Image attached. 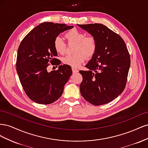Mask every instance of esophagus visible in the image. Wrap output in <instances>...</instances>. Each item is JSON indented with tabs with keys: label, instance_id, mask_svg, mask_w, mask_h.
Listing matches in <instances>:
<instances>
[{
	"label": "esophagus",
	"instance_id": "esophagus-1",
	"mask_svg": "<svg viewBox=\"0 0 148 148\" xmlns=\"http://www.w3.org/2000/svg\"><path fill=\"white\" fill-rule=\"evenodd\" d=\"M72 72H73V73H77L78 72V70L74 69V68H72Z\"/></svg>",
	"mask_w": 148,
	"mask_h": 148
}]
</instances>
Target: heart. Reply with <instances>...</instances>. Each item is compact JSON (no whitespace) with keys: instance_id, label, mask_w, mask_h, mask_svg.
<instances>
[{"instance_id":"heart-1","label":"heart","mask_w":148,"mask_h":148,"mask_svg":"<svg viewBox=\"0 0 148 148\" xmlns=\"http://www.w3.org/2000/svg\"><path fill=\"white\" fill-rule=\"evenodd\" d=\"M65 37L69 43L75 44L73 55H67L62 58V62L73 68H78L88 58L92 57L97 50V40L92 35L86 34L77 29H71L65 34ZM53 47L59 54H64L66 50V44L60 37H56L53 41Z\"/></svg>"}]
</instances>
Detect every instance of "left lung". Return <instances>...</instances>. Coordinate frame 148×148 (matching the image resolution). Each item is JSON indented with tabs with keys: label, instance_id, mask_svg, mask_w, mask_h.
Instances as JSON below:
<instances>
[{
	"label": "left lung",
	"instance_id": "1",
	"mask_svg": "<svg viewBox=\"0 0 148 148\" xmlns=\"http://www.w3.org/2000/svg\"><path fill=\"white\" fill-rule=\"evenodd\" d=\"M97 40V50L86 64L88 71L80 70L83 81L81 95L91 104H106L121 95L125 88L130 56L120 35L101 23L78 25Z\"/></svg>",
	"mask_w": 148,
	"mask_h": 148
}]
</instances>
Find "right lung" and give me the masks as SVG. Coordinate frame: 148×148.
<instances>
[{"label":"right lung","instance_id":"obj_1","mask_svg":"<svg viewBox=\"0 0 148 148\" xmlns=\"http://www.w3.org/2000/svg\"><path fill=\"white\" fill-rule=\"evenodd\" d=\"M74 26L44 22L35 27L22 40L17 52L16 71L28 97L40 104L54 102L62 96L64 85L72 70L70 66L60 65L53 41L60 33ZM59 65L57 71L48 73L49 63Z\"/></svg>","mask_w":148,"mask_h":148}]
</instances>
